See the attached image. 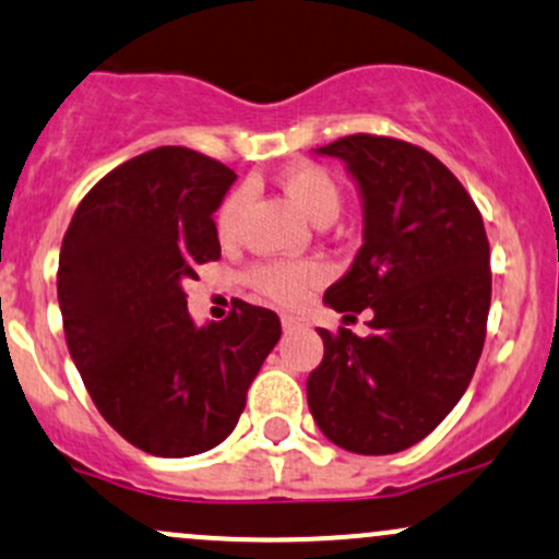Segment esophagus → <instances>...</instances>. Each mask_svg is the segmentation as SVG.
<instances>
[{"mask_svg":"<svg viewBox=\"0 0 559 559\" xmlns=\"http://www.w3.org/2000/svg\"><path fill=\"white\" fill-rule=\"evenodd\" d=\"M281 326L284 331H297V329H308V318H299V316H281Z\"/></svg>","mask_w":559,"mask_h":559,"instance_id":"obj_1","label":"esophagus"}]
</instances>
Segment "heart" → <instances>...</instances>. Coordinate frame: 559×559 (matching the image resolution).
<instances>
[{
  "label": "heart",
  "instance_id": "1",
  "mask_svg": "<svg viewBox=\"0 0 559 559\" xmlns=\"http://www.w3.org/2000/svg\"><path fill=\"white\" fill-rule=\"evenodd\" d=\"M281 188L312 223H331L342 210V190L329 169L318 164H297L281 175ZM247 190H233L217 212V233L223 241L238 236ZM247 281L262 297L278 305H297L308 297L312 286L323 281V267L310 260H273L249 267Z\"/></svg>",
  "mask_w": 559,
  "mask_h": 559
}]
</instances>
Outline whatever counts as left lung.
<instances>
[{
	"mask_svg": "<svg viewBox=\"0 0 559 559\" xmlns=\"http://www.w3.org/2000/svg\"><path fill=\"white\" fill-rule=\"evenodd\" d=\"M364 195V247L323 302L371 310L369 336L321 329L308 406L331 443L382 456L427 438L469 388L486 342L490 247L480 210L432 153L384 134L318 148Z\"/></svg>",
	"mask_w": 559,
	"mask_h": 559,
	"instance_id": "obj_1",
	"label": "left lung"
}]
</instances>
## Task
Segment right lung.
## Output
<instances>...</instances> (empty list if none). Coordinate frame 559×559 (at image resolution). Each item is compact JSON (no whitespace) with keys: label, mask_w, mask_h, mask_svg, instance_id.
Returning <instances> with one entry per match:
<instances>
[{"label":"right lung","mask_w":559,"mask_h":559,"mask_svg":"<svg viewBox=\"0 0 559 559\" xmlns=\"http://www.w3.org/2000/svg\"><path fill=\"white\" fill-rule=\"evenodd\" d=\"M236 180L217 158L162 145L119 164L63 236L58 302L92 403L140 451L195 456L238 425L281 336L273 310L238 299L195 329L182 286L219 260L214 210Z\"/></svg>","instance_id":"1"}]
</instances>
